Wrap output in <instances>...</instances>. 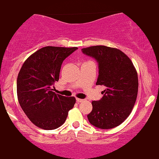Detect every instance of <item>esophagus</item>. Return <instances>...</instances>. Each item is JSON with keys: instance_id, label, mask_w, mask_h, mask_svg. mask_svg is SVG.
<instances>
[{"instance_id": "1", "label": "esophagus", "mask_w": 159, "mask_h": 159, "mask_svg": "<svg viewBox=\"0 0 159 159\" xmlns=\"http://www.w3.org/2000/svg\"><path fill=\"white\" fill-rule=\"evenodd\" d=\"M84 100V99H80V98H76V101L78 102V103H81V102H83Z\"/></svg>"}]
</instances>
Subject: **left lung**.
Instances as JSON below:
<instances>
[{"label": "left lung", "mask_w": 159, "mask_h": 159, "mask_svg": "<svg viewBox=\"0 0 159 159\" xmlns=\"http://www.w3.org/2000/svg\"><path fill=\"white\" fill-rule=\"evenodd\" d=\"M98 63L97 85L106 87L103 98L92 101L90 123L107 129L121 124L131 113L138 93V75L130 58L120 49L94 46L81 49Z\"/></svg>", "instance_id": "8db88e82"}]
</instances>
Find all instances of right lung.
Returning a JSON list of instances; mask_svg holds the SVG:
<instances>
[{
  "label": "right lung",
  "instance_id": "add662e5",
  "mask_svg": "<svg viewBox=\"0 0 159 159\" xmlns=\"http://www.w3.org/2000/svg\"><path fill=\"white\" fill-rule=\"evenodd\" d=\"M77 47L46 46L32 54L21 67L16 81L17 98L30 120L38 127L55 129L66 121L75 103L74 97L53 92L61 64Z\"/></svg>",
  "mask_w": 159,
  "mask_h": 159
}]
</instances>
